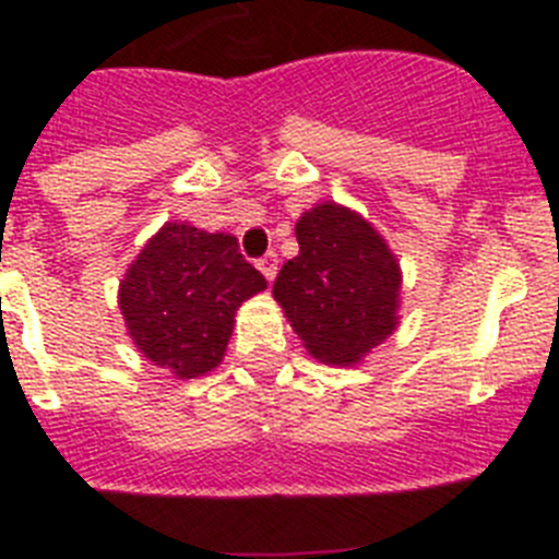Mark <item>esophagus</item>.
Returning <instances> with one entry per match:
<instances>
[{"mask_svg":"<svg viewBox=\"0 0 559 559\" xmlns=\"http://www.w3.org/2000/svg\"><path fill=\"white\" fill-rule=\"evenodd\" d=\"M276 263H280V260H276V251H269V254L263 257V260H260V271H263V276L265 280H269V283H274V276H276Z\"/></svg>","mask_w":559,"mask_h":559,"instance_id":"esophagus-1","label":"esophagus"}]
</instances>
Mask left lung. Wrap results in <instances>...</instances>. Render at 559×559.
Segmentation results:
<instances>
[{"label": "left lung", "mask_w": 559, "mask_h": 559, "mask_svg": "<svg viewBox=\"0 0 559 559\" xmlns=\"http://www.w3.org/2000/svg\"><path fill=\"white\" fill-rule=\"evenodd\" d=\"M299 254L283 265L274 299L316 360L353 367L400 324L403 271L364 215L322 201L296 221Z\"/></svg>", "instance_id": "left-lung-1"}]
</instances>
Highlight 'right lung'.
<instances>
[{
  "label": "right lung",
  "mask_w": 559,
  "mask_h": 559,
  "mask_svg": "<svg viewBox=\"0 0 559 559\" xmlns=\"http://www.w3.org/2000/svg\"><path fill=\"white\" fill-rule=\"evenodd\" d=\"M265 288L235 235L167 221L128 265L117 299L136 349L185 380L218 367L237 308Z\"/></svg>",
  "instance_id": "add662e5"
}]
</instances>
